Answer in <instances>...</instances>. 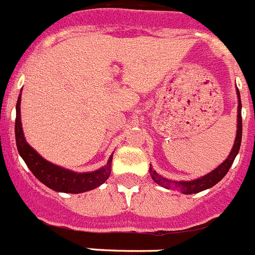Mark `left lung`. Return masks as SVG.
Segmentation results:
<instances>
[{
  "instance_id": "8db88e82",
  "label": "left lung",
  "mask_w": 255,
  "mask_h": 255,
  "mask_svg": "<svg viewBox=\"0 0 255 255\" xmlns=\"http://www.w3.org/2000/svg\"><path fill=\"white\" fill-rule=\"evenodd\" d=\"M238 97H239V105H238V130H236V138L234 147L230 152L229 157L225 159L222 163L218 166L217 168L212 171V172L207 173L204 176L198 177L197 180H191V181H173V180H168L166 177L161 176L155 172L152 167H149L150 176H152L153 181L157 182L158 185L163 186L166 189H176L180 190L182 194H195L199 191H203L206 189L215 186L218 181L224 179L225 175L229 172L230 167L233 166L235 157L238 155L239 149H240V144H242V135H243V123H242V101H240V93L238 89Z\"/></svg>"
}]
</instances>
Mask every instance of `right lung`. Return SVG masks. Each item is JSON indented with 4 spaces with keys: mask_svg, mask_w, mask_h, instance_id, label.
Masks as SVG:
<instances>
[{
    "mask_svg": "<svg viewBox=\"0 0 255 255\" xmlns=\"http://www.w3.org/2000/svg\"><path fill=\"white\" fill-rule=\"evenodd\" d=\"M20 102L21 96H19L16 103V120H15V138L19 154L26 163L29 170L42 184L48 186L55 191L79 194L96 189L102 185L103 182L111 175L112 155L108 158L107 164L100 170L93 172H74L67 168L60 167L51 162L46 161L42 155L38 154L35 149L29 145L25 140L21 128V117H20Z\"/></svg>",
    "mask_w": 255,
    "mask_h": 255,
    "instance_id": "right-lung-1",
    "label": "right lung"
}]
</instances>
